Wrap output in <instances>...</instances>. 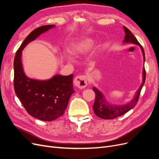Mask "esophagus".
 Segmentation results:
<instances>
[{"label":"esophagus","mask_w":159,"mask_h":159,"mask_svg":"<svg viewBox=\"0 0 159 159\" xmlns=\"http://www.w3.org/2000/svg\"><path fill=\"white\" fill-rule=\"evenodd\" d=\"M74 85L77 88L82 89L88 85V78L86 75H78L76 76L74 80Z\"/></svg>","instance_id":"1"}]
</instances>
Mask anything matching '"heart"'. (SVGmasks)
<instances>
[{"instance_id": "heart-1", "label": "heart", "mask_w": 159, "mask_h": 159, "mask_svg": "<svg viewBox=\"0 0 159 159\" xmlns=\"http://www.w3.org/2000/svg\"><path fill=\"white\" fill-rule=\"evenodd\" d=\"M94 45L92 38H87L80 42L72 45L70 48V52L75 56H81L88 53Z\"/></svg>"}]
</instances>
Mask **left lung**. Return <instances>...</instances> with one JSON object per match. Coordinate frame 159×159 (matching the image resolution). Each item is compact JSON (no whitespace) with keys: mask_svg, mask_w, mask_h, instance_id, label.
Segmentation results:
<instances>
[{"mask_svg":"<svg viewBox=\"0 0 159 159\" xmlns=\"http://www.w3.org/2000/svg\"><path fill=\"white\" fill-rule=\"evenodd\" d=\"M125 32V39L123 42L125 43H132L134 44H137L140 46L141 48L143 55V60L145 62V52L143 46L140 44V43L138 42L137 38L134 37L132 32L130 31L127 28L123 26ZM146 78V71L145 68L143 70V83L140 85V87L137 89V92L134 95V97L131 101V102L122 105H111L107 101L105 100L104 95L102 92L95 88H93V90L95 94V99L94 102V104L93 105V109L94 111L95 114L98 117L103 119H113L116 117H118L121 115L126 113L129 110H131L133 107L135 106L138 102L139 98V95H140L141 91L142 89L143 86L145 84Z\"/></svg>","mask_w":159,"mask_h":159,"instance_id":"left-lung-1","label":"left lung"}]
</instances>
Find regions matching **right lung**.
I'll list each match as a JSON object with an SVG mask.
<instances>
[{
	"mask_svg": "<svg viewBox=\"0 0 159 159\" xmlns=\"http://www.w3.org/2000/svg\"><path fill=\"white\" fill-rule=\"evenodd\" d=\"M54 26L45 25L33 30L16 51L14 60V88L17 97L31 116L46 121L64 115L71 95L74 93V75H56L46 81L28 78L22 69L21 55L28 43Z\"/></svg>",
	"mask_w": 159,
	"mask_h": 159,
	"instance_id": "add662e5",
	"label": "right lung"
}]
</instances>
